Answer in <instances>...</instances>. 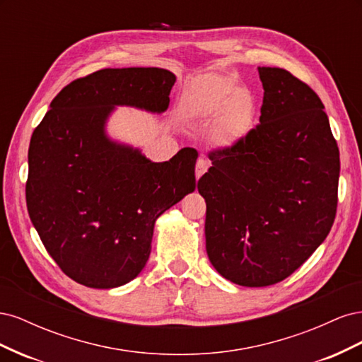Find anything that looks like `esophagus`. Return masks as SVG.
<instances>
[{
  "instance_id": "obj_1",
  "label": "esophagus",
  "mask_w": 362,
  "mask_h": 362,
  "mask_svg": "<svg viewBox=\"0 0 362 362\" xmlns=\"http://www.w3.org/2000/svg\"><path fill=\"white\" fill-rule=\"evenodd\" d=\"M208 166H210V163H208V160H205V158H199L198 161H196V168H194V175H196V178H201L202 175L206 172V169H208Z\"/></svg>"
}]
</instances>
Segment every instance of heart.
Masks as SVG:
<instances>
[{
  "label": "heart",
  "mask_w": 362,
  "mask_h": 362,
  "mask_svg": "<svg viewBox=\"0 0 362 362\" xmlns=\"http://www.w3.org/2000/svg\"><path fill=\"white\" fill-rule=\"evenodd\" d=\"M182 104L185 112L198 117H211L222 112L221 128L229 137L246 131L255 115L252 95L225 75H205L194 80L184 90Z\"/></svg>",
  "instance_id": "1"
}]
</instances>
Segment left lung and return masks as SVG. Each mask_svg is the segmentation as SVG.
Wrapping results in <instances>:
<instances>
[{
    "mask_svg": "<svg viewBox=\"0 0 362 362\" xmlns=\"http://www.w3.org/2000/svg\"><path fill=\"white\" fill-rule=\"evenodd\" d=\"M258 72L259 124L213 149L198 181L208 258L243 287L298 270L329 234L338 202L339 152L320 98L286 69Z\"/></svg>",
    "mask_w": 362,
    "mask_h": 362,
    "instance_id": "1",
    "label": "left lung"
}]
</instances>
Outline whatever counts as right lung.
<instances>
[{"label":"right lung","mask_w":362,"mask_h":362,"mask_svg":"<svg viewBox=\"0 0 362 362\" xmlns=\"http://www.w3.org/2000/svg\"><path fill=\"white\" fill-rule=\"evenodd\" d=\"M175 81L160 68L96 71L63 87L33 131L28 214L51 258L81 286L115 288L134 279L158 216L196 189V149L152 163L104 133L115 105L166 110Z\"/></svg>","instance_id":"add662e5"}]
</instances>
